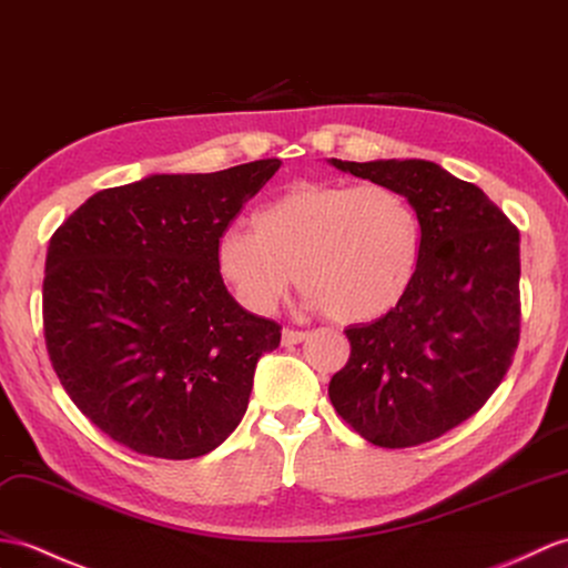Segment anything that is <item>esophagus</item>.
<instances>
[{"mask_svg": "<svg viewBox=\"0 0 568 568\" xmlns=\"http://www.w3.org/2000/svg\"><path fill=\"white\" fill-rule=\"evenodd\" d=\"M307 338V332H297V328H283V346H297Z\"/></svg>", "mask_w": 568, "mask_h": 568, "instance_id": "1", "label": "esophagus"}]
</instances>
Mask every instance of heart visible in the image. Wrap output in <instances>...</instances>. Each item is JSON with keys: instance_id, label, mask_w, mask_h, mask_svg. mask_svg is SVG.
I'll return each instance as SVG.
<instances>
[{"instance_id": "1", "label": "heart", "mask_w": 568, "mask_h": 568, "mask_svg": "<svg viewBox=\"0 0 568 568\" xmlns=\"http://www.w3.org/2000/svg\"><path fill=\"white\" fill-rule=\"evenodd\" d=\"M420 232L406 197L382 183L295 181L215 242V271L242 307L271 314L290 283L338 324L387 314L414 278Z\"/></svg>"}]
</instances>
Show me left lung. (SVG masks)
<instances>
[{
    "label": "left lung",
    "mask_w": 568,
    "mask_h": 568,
    "mask_svg": "<svg viewBox=\"0 0 568 568\" xmlns=\"http://www.w3.org/2000/svg\"><path fill=\"white\" fill-rule=\"evenodd\" d=\"M328 164L402 193L420 224L412 283L377 322L346 328L351 358L328 399L373 445L435 440L508 373L520 338V232L479 186L435 162Z\"/></svg>",
    "instance_id": "8db88e82"
}]
</instances>
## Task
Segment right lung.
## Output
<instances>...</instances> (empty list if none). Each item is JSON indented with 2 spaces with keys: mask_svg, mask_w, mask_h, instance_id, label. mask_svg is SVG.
<instances>
[{
  "mask_svg": "<svg viewBox=\"0 0 568 568\" xmlns=\"http://www.w3.org/2000/svg\"><path fill=\"white\" fill-rule=\"evenodd\" d=\"M152 174L105 189L52 234L43 324L50 363L91 424L162 459L207 455L240 426L281 326L246 312L215 242L281 169Z\"/></svg>",
  "mask_w": 568,
  "mask_h": 568,
  "instance_id": "add662e5",
  "label": "right lung"
}]
</instances>
